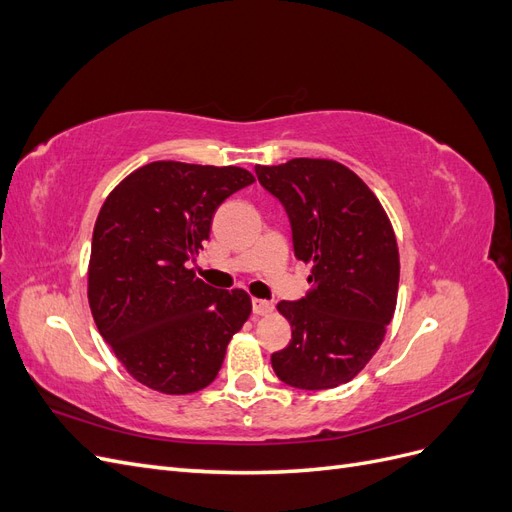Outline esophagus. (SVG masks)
<instances>
[{
    "mask_svg": "<svg viewBox=\"0 0 512 512\" xmlns=\"http://www.w3.org/2000/svg\"><path fill=\"white\" fill-rule=\"evenodd\" d=\"M271 312H273V305L269 301H262V299L252 301V314L254 316H269Z\"/></svg>",
    "mask_w": 512,
    "mask_h": 512,
    "instance_id": "1",
    "label": "esophagus"
}]
</instances>
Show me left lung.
I'll return each mask as SVG.
<instances>
[{"mask_svg":"<svg viewBox=\"0 0 512 512\" xmlns=\"http://www.w3.org/2000/svg\"><path fill=\"white\" fill-rule=\"evenodd\" d=\"M256 177L288 213L294 256L312 265V290L277 303L292 339L271 354L273 371L294 389H335L378 352L395 314L399 252L389 215L335 160L258 164Z\"/></svg>","mask_w":512,"mask_h":512,"instance_id":"left-lung-1","label":"left lung"}]
</instances>
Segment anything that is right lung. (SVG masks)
Returning <instances> with one entry per match:
<instances>
[{"mask_svg":"<svg viewBox=\"0 0 512 512\" xmlns=\"http://www.w3.org/2000/svg\"><path fill=\"white\" fill-rule=\"evenodd\" d=\"M250 183L239 166L162 160L136 168L104 200L87 273L91 316L128 374L153 391L209 386L252 314L245 290H218L190 269L215 209Z\"/></svg>","mask_w":512,"mask_h":512,"instance_id":"add662e5","label":"right lung"}]
</instances>
